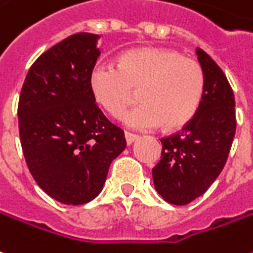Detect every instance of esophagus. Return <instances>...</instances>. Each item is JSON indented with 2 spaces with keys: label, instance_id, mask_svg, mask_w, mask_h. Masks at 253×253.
Masks as SVG:
<instances>
[{
  "label": "esophagus",
  "instance_id": "34e87169",
  "mask_svg": "<svg viewBox=\"0 0 253 253\" xmlns=\"http://www.w3.org/2000/svg\"><path fill=\"white\" fill-rule=\"evenodd\" d=\"M125 137H126V142L128 145L132 144L135 139H138V135H137V134H134V132H130V131L125 132Z\"/></svg>",
  "mask_w": 253,
  "mask_h": 253
}]
</instances>
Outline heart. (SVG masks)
<instances>
[{
    "instance_id": "b5f03b06",
    "label": "heart",
    "mask_w": 253,
    "mask_h": 253,
    "mask_svg": "<svg viewBox=\"0 0 253 253\" xmlns=\"http://www.w3.org/2000/svg\"><path fill=\"white\" fill-rule=\"evenodd\" d=\"M90 84L96 98L112 116H121L135 100L138 107L123 121L134 128L166 130L186 126L200 108L206 75L193 59L166 47H139L123 53L118 64L94 65Z\"/></svg>"
}]
</instances>
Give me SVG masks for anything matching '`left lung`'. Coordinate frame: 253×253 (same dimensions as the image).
I'll use <instances>...</instances> for the list:
<instances>
[{
	"label": "left lung",
	"mask_w": 253,
	"mask_h": 253,
	"mask_svg": "<svg viewBox=\"0 0 253 253\" xmlns=\"http://www.w3.org/2000/svg\"><path fill=\"white\" fill-rule=\"evenodd\" d=\"M197 59L206 91L197 114L181 131L162 141V157L152 169L157 193L169 204L186 206L200 197L223 169L236 134V104L223 71L200 47Z\"/></svg>",
	"instance_id": "obj_1"
}]
</instances>
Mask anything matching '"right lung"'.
<instances>
[{
  "instance_id": "1",
  "label": "right lung",
  "mask_w": 253,
  "mask_h": 253,
  "mask_svg": "<svg viewBox=\"0 0 253 253\" xmlns=\"http://www.w3.org/2000/svg\"><path fill=\"white\" fill-rule=\"evenodd\" d=\"M98 38L78 33L42 53L19 98L28 169L45 193L68 206L96 199L112 160L126 148L125 131L98 108L90 84Z\"/></svg>"
}]
</instances>
